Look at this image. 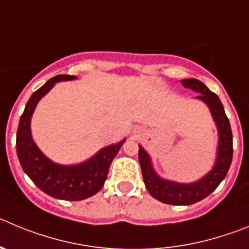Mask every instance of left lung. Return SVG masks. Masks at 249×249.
I'll return each mask as SVG.
<instances>
[{
    "mask_svg": "<svg viewBox=\"0 0 249 249\" xmlns=\"http://www.w3.org/2000/svg\"><path fill=\"white\" fill-rule=\"evenodd\" d=\"M181 84L184 88H188L199 93L196 99L201 100L209 106L210 112L213 115L218 129V147L215 165L213 169L197 181L190 182V184H180V182L161 179L153 169L148 153L143 149L142 145H140L138 160L142 169L145 188L154 199L169 205L195 204L215 191V189L220 185V182L225 179L226 174L229 172L232 161V154H233L231 126L223 109L222 102L220 101L217 95L210 91L207 86L200 80L185 79L181 80Z\"/></svg>",
    "mask_w": 249,
    "mask_h": 249,
    "instance_id": "8db88e82",
    "label": "left lung"
}]
</instances>
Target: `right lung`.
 Listing matches in <instances>:
<instances>
[{
    "mask_svg": "<svg viewBox=\"0 0 249 249\" xmlns=\"http://www.w3.org/2000/svg\"><path fill=\"white\" fill-rule=\"evenodd\" d=\"M74 75H56L48 80L28 100L20 116L16 148L23 172L32 181L52 197L67 201L88 199L101 190L113 158L122 147L120 143L105 147L89 160L76 165H60L43 154L34 143L31 133V120L36 104L59 81L74 80Z\"/></svg>",
    "mask_w": 249,
    "mask_h": 249,
    "instance_id": "1",
    "label": "right lung"
}]
</instances>
